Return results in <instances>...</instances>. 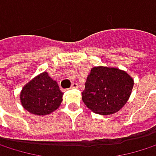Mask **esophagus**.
I'll return each mask as SVG.
<instances>
[{
	"instance_id": "34e87169",
	"label": "esophagus",
	"mask_w": 156,
	"mask_h": 156,
	"mask_svg": "<svg viewBox=\"0 0 156 156\" xmlns=\"http://www.w3.org/2000/svg\"><path fill=\"white\" fill-rule=\"evenodd\" d=\"M77 88H79V84L77 83H73L71 86V89H77Z\"/></svg>"
}]
</instances>
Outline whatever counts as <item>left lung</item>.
<instances>
[{"instance_id":"obj_1","label":"left lung","mask_w":156,"mask_h":156,"mask_svg":"<svg viewBox=\"0 0 156 156\" xmlns=\"http://www.w3.org/2000/svg\"><path fill=\"white\" fill-rule=\"evenodd\" d=\"M133 80L118 68L96 66L90 70L82 92V101L92 112L111 115L123 107L130 96Z\"/></svg>"}]
</instances>
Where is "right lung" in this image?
<instances>
[{"instance_id": "obj_1", "label": "right lung", "mask_w": 156, "mask_h": 156, "mask_svg": "<svg viewBox=\"0 0 156 156\" xmlns=\"http://www.w3.org/2000/svg\"><path fill=\"white\" fill-rule=\"evenodd\" d=\"M63 92L56 81L44 72L29 81L22 90L20 100L23 107L31 114L45 115L56 110L62 101Z\"/></svg>"}]
</instances>
